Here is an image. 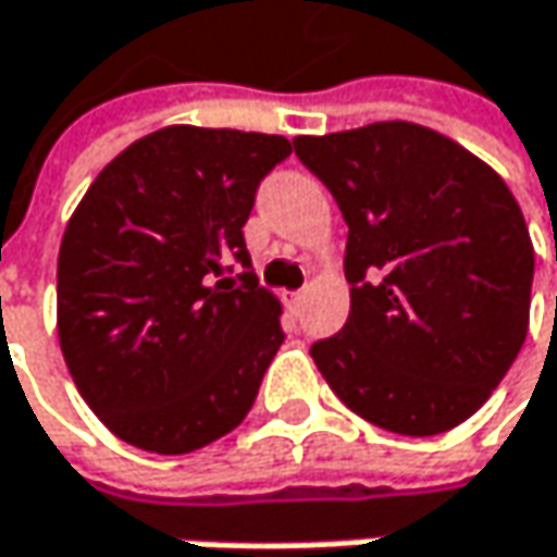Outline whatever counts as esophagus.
Instances as JSON below:
<instances>
[{
	"label": "esophagus",
	"instance_id": "obj_1",
	"mask_svg": "<svg viewBox=\"0 0 557 557\" xmlns=\"http://www.w3.org/2000/svg\"><path fill=\"white\" fill-rule=\"evenodd\" d=\"M306 296H309V289H296V293L289 296V306H293V309H302Z\"/></svg>",
	"mask_w": 557,
	"mask_h": 557
}]
</instances>
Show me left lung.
<instances>
[{
  "instance_id": "obj_1",
  "label": "left lung",
  "mask_w": 557,
  "mask_h": 557,
  "mask_svg": "<svg viewBox=\"0 0 557 557\" xmlns=\"http://www.w3.org/2000/svg\"><path fill=\"white\" fill-rule=\"evenodd\" d=\"M347 223V325L312 344L363 421L433 436L469 421L530 329L532 251L504 177L436 129L382 121L296 136Z\"/></svg>"
}]
</instances>
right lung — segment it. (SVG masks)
Instances as JSON below:
<instances>
[{
	"mask_svg": "<svg viewBox=\"0 0 557 557\" xmlns=\"http://www.w3.org/2000/svg\"><path fill=\"white\" fill-rule=\"evenodd\" d=\"M286 136L162 127L111 159L70 216L57 334L85 405L129 446L194 453L235 430L283 344L242 226Z\"/></svg>",
	"mask_w": 557,
	"mask_h": 557,
	"instance_id": "1",
	"label": "right lung"
}]
</instances>
